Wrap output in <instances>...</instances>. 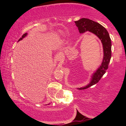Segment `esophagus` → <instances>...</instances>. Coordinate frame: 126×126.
Listing matches in <instances>:
<instances>
[{"mask_svg": "<svg viewBox=\"0 0 126 126\" xmlns=\"http://www.w3.org/2000/svg\"><path fill=\"white\" fill-rule=\"evenodd\" d=\"M62 58V55L61 53H59V54L57 55V59L60 60Z\"/></svg>", "mask_w": 126, "mask_h": 126, "instance_id": "esophagus-1", "label": "esophagus"}]
</instances>
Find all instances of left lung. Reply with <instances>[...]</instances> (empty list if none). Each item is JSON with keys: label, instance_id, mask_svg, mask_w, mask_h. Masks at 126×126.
Returning a JSON list of instances; mask_svg holds the SVG:
<instances>
[{"label": "left lung", "instance_id": "left-lung-1", "mask_svg": "<svg viewBox=\"0 0 126 126\" xmlns=\"http://www.w3.org/2000/svg\"><path fill=\"white\" fill-rule=\"evenodd\" d=\"M74 22L80 33H83L87 31H89L96 35L101 39L103 48L104 55L101 65L93 74L91 82L86 87L78 88L79 90H83L97 83L106 73L107 69L108 68V64L111 58L112 44L107 31L99 23L87 18H82Z\"/></svg>", "mask_w": 126, "mask_h": 126}]
</instances>
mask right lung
<instances>
[{
    "label": "right lung",
    "instance_id": "add662e5",
    "mask_svg": "<svg viewBox=\"0 0 126 126\" xmlns=\"http://www.w3.org/2000/svg\"><path fill=\"white\" fill-rule=\"evenodd\" d=\"M27 33H25V34H23V35H22V38H20L18 40V41H19V40H21L22 39H23V38H24L25 36H27Z\"/></svg>",
    "mask_w": 126,
    "mask_h": 126
}]
</instances>
